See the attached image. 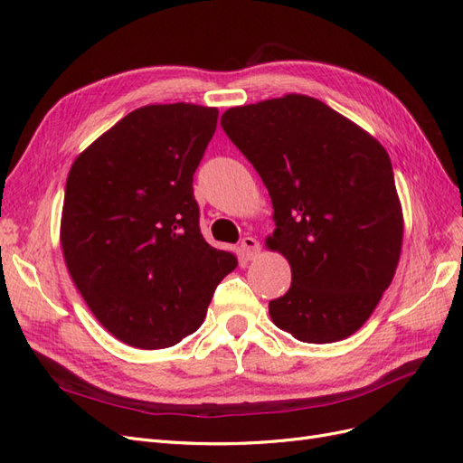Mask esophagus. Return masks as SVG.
Returning <instances> with one entry per match:
<instances>
[{"instance_id":"1","label":"esophagus","mask_w":463,"mask_h":463,"mask_svg":"<svg viewBox=\"0 0 463 463\" xmlns=\"http://www.w3.org/2000/svg\"><path fill=\"white\" fill-rule=\"evenodd\" d=\"M241 250H243V255L247 259H255L259 255V250H260V243L255 240V237L247 235L241 240Z\"/></svg>"}]
</instances>
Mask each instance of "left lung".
Masks as SVG:
<instances>
[{
  "instance_id": "left-lung-1",
  "label": "left lung",
  "mask_w": 463,
  "mask_h": 463,
  "mask_svg": "<svg viewBox=\"0 0 463 463\" xmlns=\"http://www.w3.org/2000/svg\"><path fill=\"white\" fill-rule=\"evenodd\" d=\"M269 189L276 230L266 249L291 266L269 303L274 325L307 344L357 332L396 274L403 214L384 146L317 98L286 94L220 119Z\"/></svg>"
}]
</instances>
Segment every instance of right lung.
Segmentation results:
<instances>
[{
	"instance_id": "right-lung-1",
	"label": "right lung",
	"mask_w": 463,
	"mask_h": 463,
	"mask_svg": "<svg viewBox=\"0 0 463 463\" xmlns=\"http://www.w3.org/2000/svg\"><path fill=\"white\" fill-rule=\"evenodd\" d=\"M218 109L148 104L75 158L65 184L60 243L75 288L123 344H179L206 317L237 257L204 241L193 174Z\"/></svg>"
}]
</instances>
